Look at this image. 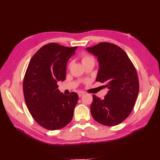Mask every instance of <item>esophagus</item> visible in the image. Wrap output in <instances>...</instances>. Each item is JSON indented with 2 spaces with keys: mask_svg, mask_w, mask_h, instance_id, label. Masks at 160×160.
Instances as JSON below:
<instances>
[{
  "mask_svg": "<svg viewBox=\"0 0 160 160\" xmlns=\"http://www.w3.org/2000/svg\"><path fill=\"white\" fill-rule=\"evenodd\" d=\"M84 94V93L83 92H81V91H80V92H78V96H79V97H82Z\"/></svg>",
  "mask_w": 160,
  "mask_h": 160,
  "instance_id": "34e87169",
  "label": "esophagus"
}]
</instances>
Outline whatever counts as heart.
Instances as JSON below:
<instances>
[{"label":"heart","instance_id":"b5f03b06","mask_svg":"<svg viewBox=\"0 0 160 160\" xmlns=\"http://www.w3.org/2000/svg\"><path fill=\"white\" fill-rule=\"evenodd\" d=\"M89 61H94L93 58L91 56L85 54V55H84L82 57V64L87 62H89Z\"/></svg>","mask_w":160,"mask_h":160}]
</instances>
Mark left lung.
Listing matches in <instances>:
<instances>
[{
  "label": "left lung",
  "instance_id": "left-lung-1",
  "mask_svg": "<svg viewBox=\"0 0 160 160\" xmlns=\"http://www.w3.org/2000/svg\"><path fill=\"white\" fill-rule=\"evenodd\" d=\"M86 49L98 58L96 81L104 83L108 89L104 99L93 95L91 115L100 124L118 125L131 113L137 100L139 80L136 69L124 51L113 44L100 42Z\"/></svg>",
  "mask_w": 160,
  "mask_h": 160
}]
</instances>
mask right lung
I'll return each instance as SVG.
<instances>
[{"label": "right lung", "instance_id": "obj_1", "mask_svg": "<svg viewBox=\"0 0 160 160\" xmlns=\"http://www.w3.org/2000/svg\"><path fill=\"white\" fill-rule=\"evenodd\" d=\"M77 47L49 43L32 58L23 80V93L29 113L39 125L54 131L65 127L73 118L78 95L61 93L57 82L66 78L67 62Z\"/></svg>", "mask_w": 160, "mask_h": 160}]
</instances>
